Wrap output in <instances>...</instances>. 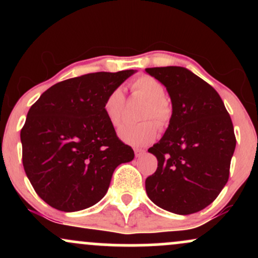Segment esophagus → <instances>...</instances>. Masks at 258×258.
Segmentation results:
<instances>
[{
    "mask_svg": "<svg viewBox=\"0 0 258 258\" xmlns=\"http://www.w3.org/2000/svg\"><path fill=\"white\" fill-rule=\"evenodd\" d=\"M144 153H146V150H143V149H138V148H136V149H135V155L137 156V158L143 155Z\"/></svg>",
    "mask_w": 258,
    "mask_h": 258,
    "instance_id": "esophagus-1",
    "label": "esophagus"
}]
</instances>
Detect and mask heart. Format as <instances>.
<instances>
[{
    "label": "heart",
    "mask_w": 258,
    "mask_h": 258,
    "mask_svg": "<svg viewBox=\"0 0 258 258\" xmlns=\"http://www.w3.org/2000/svg\"><path fill=\"white\" fill-rule=\"evenodd\" d=\"M131 91L136 96L147 99L142 111L141 119L146 120L139 123H127L119 130V136L127 144L135 147H144L152 143L158 136V125L165 127L172 117V105L165 97V87L159 80L149 75H142L131 82ZM126 98L120 87L109 92L103 104V110L109 122L119 127L122 122ZM153 119L158 122L156 124Z\"/></svg>",
    "instance_id": "heart-1"
}]
</instances>
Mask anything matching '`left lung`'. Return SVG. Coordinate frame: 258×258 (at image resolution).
Here are the masks:
<instances>
[{"label": "left lung", "mask_w": 258, "mask_h": 258, "mask_svg": "<svg viewBox=\"0 0 258 258\" xmlns=\"http://www.w3.org/2000/svg\"><path fill=\"white\" fill-rule=\"evenodd\" d=\"M166 87L172 117L166 132L148 149L158 168L146 179L155 205L177 215L205 209L229 178L236 139L223 100L211 85L182 67L148 68Z\"/></svg>", "instance_id": "8db88e82"}]
</instances>
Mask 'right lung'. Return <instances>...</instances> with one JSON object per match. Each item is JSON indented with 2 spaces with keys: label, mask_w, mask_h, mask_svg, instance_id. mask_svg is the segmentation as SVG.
I'll return each mask as SVG.
<instances>
[{
  "label": "right lung",
  "mask_w": 258,
  "mask_h": 258,
  "mask_svg": "<svg viewBox=\"0 0 258 258\" xmlns=\"http://www.w3.org/2000/svg\"><path fill=\"white\" fill-rule=\"evenodd\" d=\"M135 70L64 80L41 94L20 131L23 166L38 197L65 212L97 204L114 170L135 158L106 119L103 104Z\"/></svg>",
  "instance_id": "add662e5"
}]
</instances>
